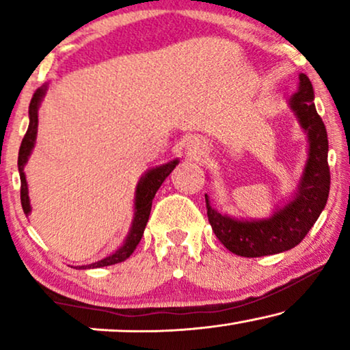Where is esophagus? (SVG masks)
<instances>
[{
	"label": "esophagus",
	"instance_id": "esophagus-1",
	"mask_svg": "<svg viewBox=\"0 0 350 350\" xmlns=\"http://www.w3.org/2000/svg\"><path fill=\"white\" fill-rule=\"evenodd\" d=\"M186 150H188V154L189 156H200V154H205V145L202 142L199 140V138H191L186 143Z\"/></svg>",
	"mask_w": 350,
	"mask_h": 350
}]
</instances>
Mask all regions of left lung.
Segmentation results:
<instances>
[{
    "label": "left lung",
    "instance_id": "1",
    "mask_svg": "<svg viewBox=\"0 0 350 350\" xmlns=\"http://www.w3.org/2000/svg\"><path fill=\"white\" fill-rule=\"evenodd\" d=\"M288 107L308 137V159L296 189L284 205H275L267 218L243 219L219 213L205 194L207 217L218 241L239 256L275 255L298 245L314 226L328 200V137L314 103V89L308 76L299 75V88Z\"/></svg>",
    "mask_w": 350,
    "mask_h": 350
}]
</instances>
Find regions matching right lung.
Returning a JSON list of instances; mask_svg holds the SVG:
<instances>
[{"instance_id":"1","label":"right lung","mask_w":350,"mask_h":350,"mask_svg":"<svg viewBox=\"0 0 350 350\" xmlns=\"http://www.w3.org/2000/svg\"><path fill=\"white\" fill-rule=\"evenodd\" d=\"M47 85H41L40 89L33 94V98L30 102V108H28V118H30V124H28V131L23 137L21 150H18V175H21V200H22V208L23 213L30 215L31 213V205H30V196H28V185L25 178V172H23V167L28 162V157H30L33 148H35L36 143V135H38V109H40V105L44 98L47 92ZM178 159H174L167 164H161L156 167H151L150 170H146L145 174L142 175V178L138 180L137 188H135V198H133V219L131 228H129V232L126 239H124L122 245L114 250L111 255H108L103 260L95 261L92 265L79 266L76 269H94V267H103V266H111L116 265V262H121L127 260L129 256L132 255L133 250H135L138 242L142 241L143 231H145L148 218H150L152 199L157 193V189L161 188V185L164 183V180L172 174V170L178 165Z\"/></svg>"}]
</instances>
